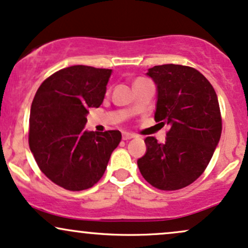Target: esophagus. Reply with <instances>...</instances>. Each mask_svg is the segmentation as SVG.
Masks as SVG:
<instances>
[{"label":"esophagus","instance_id":"1","mask_svg":"<svg viewBox=\"0 0 248 248\" xmlns=\"http://www.w3.org/2000/svg\"><path fill=\"white\" fill-rule=\"evenodd\" d=\"M133 137H135V135H132V133H129V132H123V136H122L123 140H129V139H132Z\"/></svg>","mask_w":248,"mask_h":248}]
</instances>
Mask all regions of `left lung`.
<instances>
[{"mask_svg": "<svg viewBox=\"0 0 248 248\" xmlns=\"http://www.w3.org/2000/svg\"><path fill=\"white\" fill-rule=\"evenodd\" d=\"M157 87L155 122L169 125L165 143L146 137L139 171L155 187L174 191L202 176L221 136L218 97L211 83L196 69L164 64L149 69Z\"/></svg>", "mask_w": 248, "mask_h": 248, "instance_id": "8db88e82", "label": "left lung"}]
</instances>
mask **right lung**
Masks as SVG:
<instances>
[{"instance_id": "right-lung-1", "label": "right lung", "mask_w": 248, "mask_h": 248, "mask_svg": "<svg viewBox=\"0 0 248 248\" xmlns=\"http://www.w3.org/2000/svg\"><path fill=\"white\" fill-rule=\"evenodd\" d=\"M112 70L72 65L38 88L30 109L29 146L41 171L70 191L90 188L104 174L122 133L84 129L90 108L103 103Z\"/></svg>"}]
</instances>
